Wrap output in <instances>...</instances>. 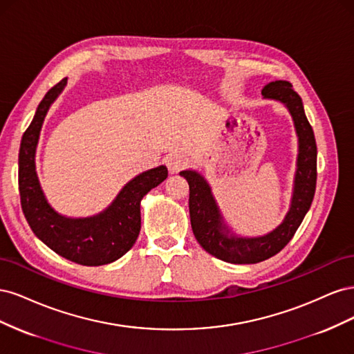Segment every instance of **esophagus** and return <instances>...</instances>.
Wrapping results in <instances>:
<instances>
[{"mask_svg":"<svg viewBox=\"0 0 354 354\" xmlns=\"http://www.w3.org/2000/svg\"><path fill=\"white\" fill-rule=\"evenodd\" d=\"M165 164L169 169V173L174 174V173H178L181 168H185V165L187 164V159L181 153H169L165 158Z\"/></svg>","mask_w":354,"mask_h":354,"instance_id":"1","label":"esophagus"}]
</instances>
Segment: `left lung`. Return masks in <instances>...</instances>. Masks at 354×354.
Masks as SVG:
<instances>
[{
  "label": "left lung",
  "instance_id": "1",
  "mask_svg": "<svg viewBox=\"0 0 354 354\" xmlns=\"http://www.w3.org/2000/svg\"><path fill=\"white\" fill-rule=\"evenodd\" d=\"M264 99L281 102L291 113L298 137L297 169L291 205L283 221L263 236H239L223 218L211 186L195 169L180 171L189 183V212L192 230L208 254L232 264H254L276 255L292 239L312 205L316 190L317 147L312 125L304 113L303 100L288 81H273L261 90Z\"/></svg>",
  "mask_w": 354,
  "mask_h": 354
}]
</instances>
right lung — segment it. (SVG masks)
Returning <instances> with one entry per match:
<instances>
[{
	"label": "right lung",
	"instance_id": "add662e5",
	"mask_svg": "<svg viewBox=\"0 0 354 354\" xmlns=\"http://www.w3.org/2000/svg\"><path fill=\"white\" fill-rule=\"evenodd\" d=\"M63 78L38 104L34 120L24 133L19 151V192L26 221L35 236L65 259L82 266L116 261L131 250L140 233V202L168 177L165 165L136 176L121 189L111 205L91 217L72 218L53 208L41 189L35 153L46 115L66 87Z\"/></svg>",
	"mask_w": 354,
	"mask_h": 354
}]
</instances>
